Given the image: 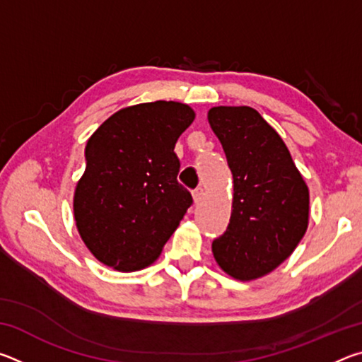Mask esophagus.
Wrapping results in <instances>:
<instances>
[{"label": "esophagus", "instance_id": "obj_1", "mask_svg": "<svg viewBox=\"0 0 362 362\" xmlns=\"http://www.w3.org/2000/svg\"><path fill=\"white\" fill-rule=\"evenodd\" d=\"M203 196H204V189L201 188V187L193 189V199H194V203H199V201L203 199Z\"/></svg>", "mask_w": 362, "mask_h": 362}]
</instances>
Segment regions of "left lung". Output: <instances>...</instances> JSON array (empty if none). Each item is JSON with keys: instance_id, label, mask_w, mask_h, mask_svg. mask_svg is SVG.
I'll return each mask as SVG.
<instances>
[{"instance_id": "8db88e82", "label": "left lung", "mask_w": 362, "mask_h": 362, "mask_svg": "<svg viewBox=\"0 0 362 362\" xmlns=\"http://www.w3.org/2000/svg\"><path fill=\"white\" fill-rule=\"evenodd\" d=\"M223 146L235 193L230 223L212 241L230 276L250 281L289 257L308 226V187L283 139L250 107H214L207 113Z\"/></svg>"}]
</instances>
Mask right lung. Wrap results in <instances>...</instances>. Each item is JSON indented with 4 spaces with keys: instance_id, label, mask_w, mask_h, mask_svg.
<instances>
[{
    "instance_id": "add662e5",
    "label": "right lung",
    "mask_w": 362,
    "mask_h": 362,
    "mask_svg": "<svg viewBox=\"0 0 362 362\" xmlns=\"http://www.w3.org/2000/svg\"><path fill=\"white\" fill-rule=\"evenodd\" d=\"M194 112L179 102H150L110 116L86 144V169L73 211L97 260L136 272L158 259L193 198L177 180L175 144Z\"/></svg>"
}]
</instances>
